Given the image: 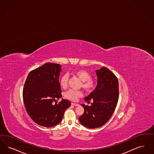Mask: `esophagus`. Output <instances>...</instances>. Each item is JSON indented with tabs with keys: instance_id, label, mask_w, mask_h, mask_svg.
<instances>
[{
	"instance_id": "1",
	"label": "esophagus",
	"mask_w": 154,
	"mask_h": 154,
	"mask_svg": "<svg viewBox=\"0 0 154 154\" xmlns=\"http://www.w3.org/2000/svg\"><path fill=\"white\" fill-rule=\"evenodd\" d=\"M71 105H73V106H79V104H78V103H73V102L71 103Z\"/></svg>"
}]
</instances>
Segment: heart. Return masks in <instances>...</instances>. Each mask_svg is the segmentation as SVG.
Instances as JSON below:
<instances>
[{"label": "heart", "instance_id": "heart-1", "mask_svg": "<svg viewBox=\"0 0 154 154\" xmlns=\"http://www.w3.org/2000/svg\"><path fill=\"white\" fill-rule=\"evenodd\" d=\"M74 74L77 76L81 81V86L87 92H90L93 90L95 87V83L91 79V75L86 71L83 69L75 70ZM68 80V75H63L60 79V85L63 88H66L67 86ZM82 96V91L75 90H69L65 93V97L69 100L76 101Z\"/></svg>", "mask_w": 154, "mask_h": 154}]
</instances>
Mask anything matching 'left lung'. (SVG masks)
Masks as SVG:
<instances>
[{
	"label": "left lung",
	"instance_id": "left-lung-1",
	"mask_svg": "<svg viewBox=\"0 0 154 154\" xmlns=\"http://www.w3.org/2000/svg\"><path fill=\"white\" fill-rule=\"evenodd\" d=\"M97 85L85 101L93 100L91 105L81 104L85 112L79 118L80 124L88 128L100 127L112 117L119 100V80L106 67L96 70Z\"/></svg>",
	"mask_w": 154,
	"mask_h": 154
}]
</instances>
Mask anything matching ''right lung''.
<instances>
[{
	"label": "right lung",
	"instance_id": "obj_1",
	"mask_svg": "<svg viewBox=\"0 0 154 154\" xmlns=\"http://www.w3.org/2000/svg\"><path fill=\"white\" fill-rule=\"evenodd\" d=\"M61 66L47 63L32 71L27 77L23 100L27 113L38 125L50 128L59 124L71 102L62 99L59 83Z\"/></svg>",
	"mask_w": 154,
	"mask_h": 154
}]
</instances>
